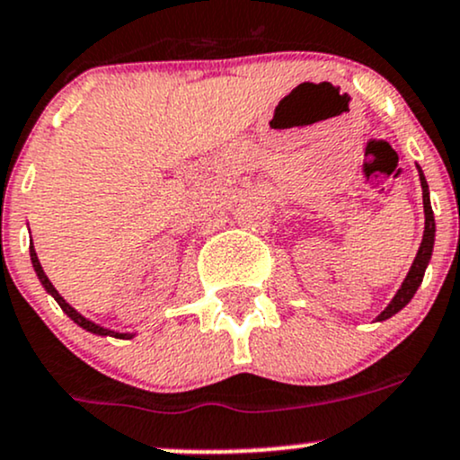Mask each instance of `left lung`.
I'll return each mask as SVG.
<instances>
[{
	"instance_id": "obj_1",
	"label": "left lung",
	"mask_w": 460,
	"mask_h": 460,
	"mask_svg": "<svg viewBox=\"0 0 460 460\" xmlns=\"http://www.w3.org/2000/svg\"><path fill=\"white\" fill-rule=\"evenodd\" d=\"M419 180H421V189H423V212H426V230H423V241L421 248H419L417 256H414V263L410 268L406 280H403L402 289L394 294V298L390 300V305L386 309L379 314L377 320H386L390 315H394L397 311H402L406 305L412 300V296L417 294L419 285H421L423 274H426V268L429 263V256H432V245H434V215H432V206H429V192H428V181L423 177L421 169H419Z\"/></svg>"
}]
</instances>
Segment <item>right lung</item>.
<instances>
[{"instance_id":"right-lung-1","label":"right lung","mask_w":460,"mask_h":460,"mask_svg":"<svg viewBox=\"0 0 460 460\" xmlns=\"http://www.w3.org/2000/svg\"><path fill=\"white\" fill-rule=\"evenodd\" d=\"M31 259H32V268H34V271H37V276H39V280H41V285H43V288H46L48 291H50V294L54 296V300H57V303H58V307H61L63 311H66V314L70 315V318L74 320V323L78 324V327H83V329L92 331V333H98V335H113V338H131L129 333H116V331H110V329H105V327H98V324H93L92 320L83 318V315L78 314V311L74 309L72 305H67L66 300H63V296L58 294L57 289H54V285L50 283V279H48V276H46V271H43V268H41V263H39V259H37V252H34L32 245H31Z\"/></svg>"}]
</instances>
